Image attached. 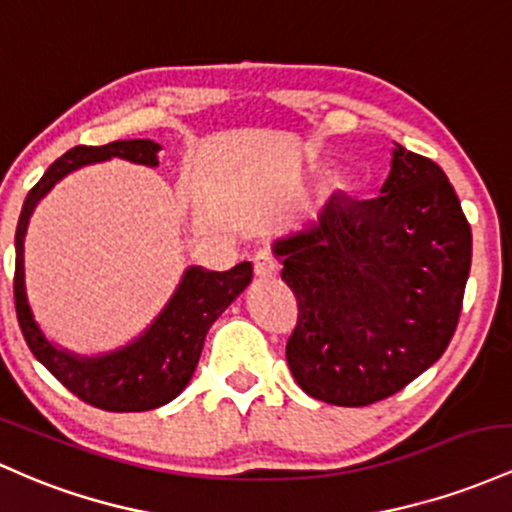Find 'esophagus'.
<instances>
[{"label":"esophagus","instance_id":"esophagus-1","mask_svg":"<svg viewBox=\"0 0 512 512\" xmlns=\"http://www.w3.org/2000/svg\"><path fill=\"white\" fill-rule=\"evenodd\" d=\"M254 273L256 278H263V280H271L278 275V266H275L273 256L266 254V251H258L254 256Z\"/></svg>","mask_w":512,"mask_h":512}]
</instances>
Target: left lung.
<instances>
[{"label":"left lung","instance_id":"obj_1","mask_svg":"<svg viewBox=\"0 0 512 512\" xmlns=\"http://www.w3.org/2000/svg\"><path fill=\"white\" fill-rule=\"evenodd\" d=\"M273 254L300 307L285 348L295 382L326 404L367 406L450 346L472 229L445 171L396 145L380 198L333 193Z\"/></svg>","mask_w":512,"mask_h":512}]
</instances>
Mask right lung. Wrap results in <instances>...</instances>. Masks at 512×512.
<instances>
[{"instance_id": "add662e5", "label": "right lung", "mask_w": 512, "mask_h": 512, "mask_svg": "<svg viewBox=\"0 0 512 512\" xmlns=\"http://www.w3.org/2000/svg\"><path fill=\"white\" fill-rule=\"evenodd\" d=\"M159 149L162 147L152 140H118L103 147H72L70 152L55 159L43 179L28 191L19 225H16L14 300L16 317H19L28 348L36 355L38 363L48 367L57 382L65 384L86 404L103 411H149L176 399L191 382L208 329L244 292L254 275L249 261L225 273L205 271L200 266L186 268L171 300L147 326L145 333L111 353L84 358V355L57 348L53 341L45 338L28 304L24 280V239L28 220L40 198L70 171L86 164L118 157L135 164L157 166Z\"/></svg>"}]
</instances>
